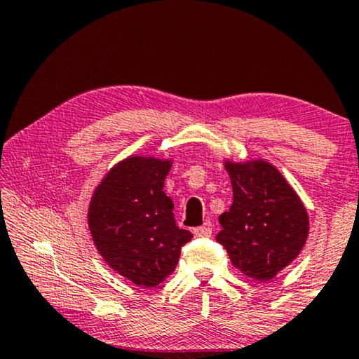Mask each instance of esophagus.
Listing matches in <instances>:
<instances>
[{
  "mask_svg": "<svg viewBox=\"0 0 359 359\" xmlns=\"http://www.w3.org/2000/svg\"><path fill=\"white\" fill-rule=\"evenodd\" d=\"M194 233H195V237H211L212 224L210 221H206L201 227L194 229Z\"/></svg>",
  "mask_w": 359,
  "mask_h": 359,
  "instance_id": "obj_1",
  "label": "esophagus"
}]
</instances>
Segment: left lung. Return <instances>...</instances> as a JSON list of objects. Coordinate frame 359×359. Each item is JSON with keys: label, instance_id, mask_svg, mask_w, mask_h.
Masks as SVG:
<instances>
[{"label": "left lung", "instance_id": "1", "mask_svg": "<svg viewBox=\"0 0 359 359\" xmlns=\"http://www.w3.org/2000/svg\"><path fill=\"white\" fill-rule=\"evenodd\" d=\"M233 201L219 216L216 240L227 250L232 264L259 282L277 276L306 243V208L290 184L266 161L226 163Z\"/></svg>", "mask_w": 359, "mask_h": 359}]
</instances>
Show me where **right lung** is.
I'll return each instance as SVG.
<instances>
[{
  "mask_svg": "<svg viewBox=\"0 0 359 359\" xmlns=\"http://www.w3.org/2000/svg\"><path fill=\"white\" fill-rule=\"evenodd\" d=\"M170 161L130 156L96 187L88 208L93 242L112 269L140 287L172 274L191 235L179 229L174 203L164 194Z\"/></svg>",
  "mask_w": 359,
  "mask_h": 359,
  "instance_id": "obj_1",
  "label": "right lung"
}]
</instances>
